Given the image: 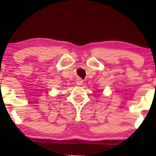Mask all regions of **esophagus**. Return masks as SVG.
Segmentation results:
<instances>
[{
    "mask_svg": "<svg viewBox=\"0 0 156 156\" xmlns=\"http://www.w3.org/2000/svg\"><path fill=\"white\" fill-rule=\"evenodd\" d=\"M83 80H81L80 78H78L77 80H76V84H78V85H81V84H83Z\"/></svg>",
    "mask_w": 156,
    "mask_h": 156,
    "instance_id": "1",
    "label": "esophagus"
}]
</instances>
